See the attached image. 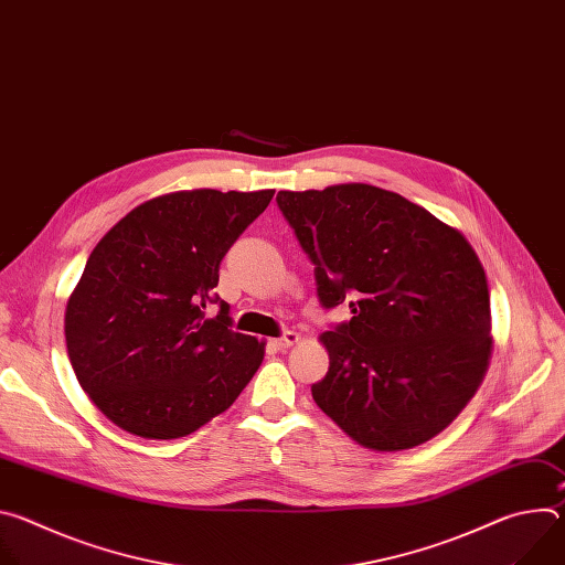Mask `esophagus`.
I'll return each mask as SVG.
<instances>
[{
	"instance_id": "34e87169",
	"label": "esophagus",
	"mask_w": 565,
	"mask_h": 565,
	"mask_svg": "<svg viewBox=\"0 0 565 565\" xmlns=\"http://www.w3.org/2000/svg\"><path fill=\"white\" fill-rule=\"evenodd\" d=\"M297 342H299V335H297L295 331H286L281 338L273 340V347H277L279 351H284V349H288V347H292V344H297Z\"/></svg>"
}]
</instances>
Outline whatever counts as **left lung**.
I'll return each instance as SVG.
<instances>
[{"instance_id":"1","label":"left lung","mask_w":565,"mask_h":565,"mask_svg":"<svg viewBox=\"0 0 565 565\" xmlns=\"http://www.w3.org/2000/svg\"><path fill=\"white\" fill-rule=\"evenodd\" d=\"M315 266L321 308L353 317L321 335L317 407L353 440L399 451L440 434L488 371L490 290L467 238L425 207L364 183L279 192Z\"/></svg>"}]
</instances>
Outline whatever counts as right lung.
<instances>
[{
  "label": "right lung",
  "mask_w": 565,
  "mask_h": 565,
  "mask_svg": "<svg viewBox=\"0 0 565 565\" xmlns=\"http://www.w3.org/2000/svg\"><path fill=\"white\" fill-rule=\"evenodd\" d=\"M273 194H166L100 238L66 303L64 335L79 386L114 425L151 440L188 436L257 373L264 342L232 329L214 288L225 253Z\"/></svg>",
  "instance_id": "1"
}]
</instances>
